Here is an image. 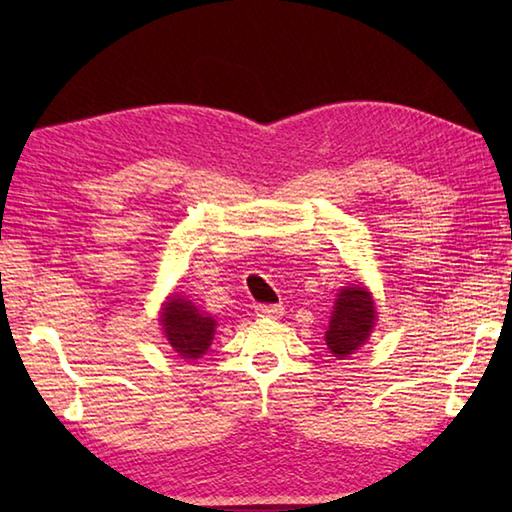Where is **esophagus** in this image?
I'll use <instances>...</instances> for the list:
<instances>
[{
    "label": "esophagus",
    "mask_w": 512,
    "mask_h": 512,
    "mask_svg": "<svg viewBox=\"0 0 512 512\" xmlns=\"http://www.w3.org/2000/svg\"><path fill=\"white\" fill-rule=\"evenodd\" d=\"M255 312L257 317H268V319H277L281 312H284V308L277 306V303H257L255 306Z\"/></svg>",
    "instance_id": "34e87169"
}]
</instances>
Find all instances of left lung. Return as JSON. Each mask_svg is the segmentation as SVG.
<instances>
[{
  "label": "left lung",
  "instance_id": "left-lung-1",
  "mask_svg": "<svg viewBox=\"0 0 512 512\" xmlns=\"http://www.w3.org/2000/svg\"><path fill=\"white\" fill-rule=\"evenodd\" d=\"M376 310L369 292L361 286L343 288L336 299L330 317V328L325 332V343L336 358H345L358 350L374 328Z\"/></svg>",
  "mask_w": 512,
  "mask_h": 512
}]
</instances>
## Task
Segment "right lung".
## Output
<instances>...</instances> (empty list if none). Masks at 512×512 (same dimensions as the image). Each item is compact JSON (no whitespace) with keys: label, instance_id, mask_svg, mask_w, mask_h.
Returning a JSON list of instances; mask_svg holds the SVG:
<instances>
[{"label":"right lung","instance_id":"right-lung-1","mask_svg":"<svg viewBox=\"0 0 512 512\" xmlns=\"http://www.w3.org/2000/svg\"><path fill=\"white\" fill-rule=\"evenodd\" d=\"M160 323L173 352L182 358H200L213 341L215 321L187 299L171 297Z\"/></svg>","mask_w":512,"mask_h":512}]
</instances>
